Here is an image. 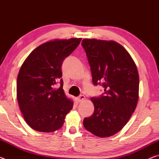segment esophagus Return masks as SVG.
<instances>
[{"mask_svg": "<svg viewBox=\"0 0 159 159\" xmlns=\"http://www.w3.org/2000/svg\"><path fill=\"white\" fill-rule=\"evenodd\" d=\"M85 99V97L84 95H79V97H78V98H77L78 101H79V102H81V101H83V100H84Z\"/></svg>", "mask_w": 159, "mask_h": 159, "instance_id": "esophagus-1", "label": "esophagus"}]
</instances>
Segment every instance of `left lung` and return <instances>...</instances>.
Wrapping results in <instances>:
<instances>
[{"label": "left lung", "instance_id": "left-lung-1", "mask_svg": "<svg viewBox=\"0 0 159 159\" xmlns=\"http://www.w3.org/2000/svg\"><path fill=\"white\" fill-rule=\"evenodd\" d=\"M82 46L90 64L94 85H100L104 93L91 98L95 111L85 118L86 130L100 138L117 133L135 110L138 101L139 75L127 50L118 43L83 39Z\"/></svg>", "mask_w": 159, "mask_h": 159}]
</instances>
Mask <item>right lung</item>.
Here are the masks:
<instances>
[{
  "instance_id": "add662e5",
  "label": "right lung",
  "mask_w": 159,
  "mask_h": 159,
  "mask_svg": "<svg viewBox=\"0 0 159 159\" xmlns=\"http://www.w3.org/2000/svg\"><path fill=\"white\" fill-rule=\"evenodd\" d=\"M81 39L55 40L39 45L24 61L17 80L20 109L34 130L50 133L60 129L73 101L63 90L61 64L74 52ZM59 82L61 86L55 88Z\"/></svg>"
}]
</instances>
